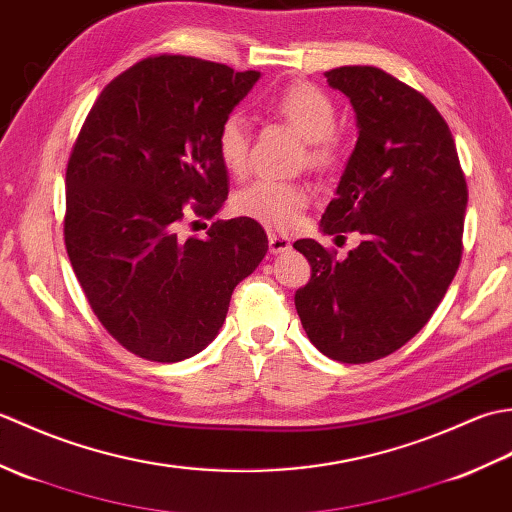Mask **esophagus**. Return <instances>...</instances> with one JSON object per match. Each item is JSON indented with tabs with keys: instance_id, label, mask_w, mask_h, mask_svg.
Here are the masks:
<instances>
[{
	"instance_id": "esophagus-1",
	"label": "esophagus",
	"mask_w": 512,
	"mask_h": 512,
	"mask_svg": "<svg viewBox=\"0 0 512 512\" xmlns=\"http://www.w3.org/2000/svg\"><path fill=\"white\" fill-rule=\"evenodd\" d=\"M268 248H270V253H273V255L286 253V250H290V239L286 235L270 233L268 235Z\"/></svg>"
}]
</instances>
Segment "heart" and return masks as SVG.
Masks as SVG:
<instances>
[{
	"instance_id": "obj_1",
	"label": "heart",
	"mask_w": 512,
	"mask_h": 512,
	"mask_svg": "<svg viewBox=\"0 0 512 512\" xmlns=\"http://www.w3.org/2000/svg\"><path fill=\"white\" fill-rule=\"evenodd\" d=\"M273 112L295 129L308 143V165L325 169L336 156V110L334 103L310 85H292L273 101ZM217 154L231 173H242L248 165L250 136L242 114H228L217 129ZM308 204V191L295 182L259 178L233 198L237 215L250 217L275 231H286L297 222L303 206Z\"/></svg>"
}]
</instances>
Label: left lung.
<instances>
[{"label":"left lung","mask_w":512,"mask_h":512,"mask_svg":"<svg viewBox=\"0 0 512 512\" xmlns=\"http://www.w3.org/2000/svg\"><path fill=\"white\" fill-rule=\"evenodd\" d=\"M325 79L350 99L358 140L321 231L363 242L339 262L317 239H297L312 277L295 306L321 354L369 363L413 339L447 295L469 191L451 129L420 92L374 65Z\"/></svg>","instance_id":"1"}]
</instances>
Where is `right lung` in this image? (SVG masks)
I'll return each mask as SVG.
<instances>
[{
  "label": "right lung",
  "mask_w": 512,
  "mask_h": 512,
  "mask_svg": "<svg viewBox=\"0 0 512 512\" xmlns=\"http://www.w3.org/2000/svg\"><path fill=\"white\" fill-rule=\"evenodd\" d=\"M259 72L193 57L145 59L118 74L85 118L65 171V248L96 317L140 358L202 352L235 286L268 250L250 217L180 237L191 211L228 195L217 129Z\"/></svg>",
  "instance_id": "obj_1"
}]
</instances>
